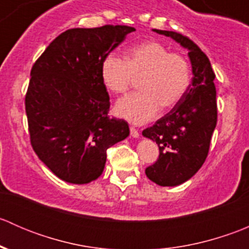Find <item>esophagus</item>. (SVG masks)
I'll use <instances>...</instances> for the list:
<instances>
[{
	"instance_id": "esophagus-1",
	"label": "esophagus",
	"mask_w": 249,
	"mask_h": 249,
	"mask_svg": "<svg viewBox=\"0 0 249 249\" xmlns=\"http://www.w3.org/2000/svg\"><path fill=\"white\" fill-rule=\"evenodd\" d=\"M130 132H131V136L134 137V139H139V137H140V132L137 131V130L135 129L134 126L130 127Z\"/></svg>"
}]
</instances>
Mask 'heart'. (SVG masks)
Instances as JSON below:
<instances>
[{"mask_svg": "<svg viewBox=\"0 0 249 249\" xmlns=\"http://www.w3.org/2000/svg\"><path fill=\"white\" fill-rule=\"evenodd\" d=\"M100 73L105 87L114 94L125 92L134 78L141 77V91L120 99L114 108L120 118L137 125L154 119L161 107L171 109L179 104L190 84L187 59L157 41L131 47L125 60L113 53L106 55Z\"/></svg>", "mask_w": 249, "mask_h": 249, "instance_id": "heart-1", "label": "heart"}]
</instances>
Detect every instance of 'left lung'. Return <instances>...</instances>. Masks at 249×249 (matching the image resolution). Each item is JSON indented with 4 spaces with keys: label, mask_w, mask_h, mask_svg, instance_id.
Wrapping results in <instances>:
<instances>
[{
    "label": "left lung",
    "mask_w": 249,
    "mask_h": 249,
    "mask_svg": "<svg viewBox=\"0 0 249 249\" xmlns=\"http://www.w3.org/2000/svg\"><path fill=\"white\" fill-rule=\"evenodd\" d=\"M153 31L187 49L192 65V83L179 104L142 132L143 137L157 142L160 152L158 161L145 169L147 177L161 187H177L199 171L207 158L217 125L215 76L205 53L188 37L173 31Z\"/></svg>",
    "instance_id": "8db88e82"
}]
</instances>
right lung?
Returning <instances> with one entry per match:
<instances>
[{
	"mask_svg": "<svg viewBox=\"0 0 249 249\" xmlns=\"http://www.w3.org/2000/svg\"><path fill=\"white\" fill-rule=\"evenodd\" d=\"M134 31L124 25L67 30L32 67L25 99L31 144L65 182L97 179L107 149L130 135L125 120L108 117L109 96L100 69L104 57Z\"/></svg>",
	"mask_w": 249,
	"mask_h": 249,
	"instance_id": "obj_1",
	"label": "right lung"
}]
</instances>
